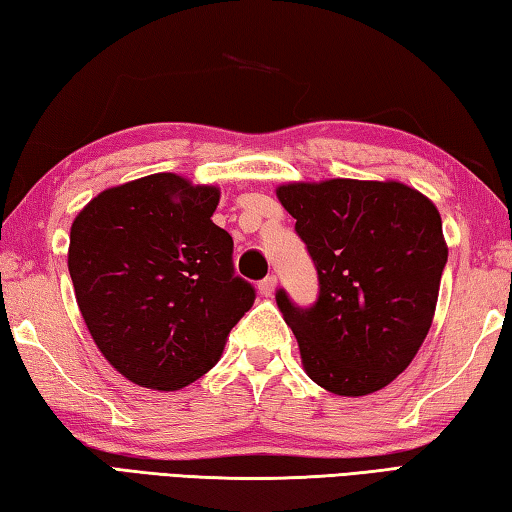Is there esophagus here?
<instances>
[{"instance_id": "obj_1", "label": "esophagus", "mask_w": 512, "mask_h": 512, "mask_svg": "<svg viewBox=\"0 0 512 512\" xmlns=\"http://www.w3.org/2000/svg\"><path fill=\"white\" fill-rule=\"evenodd\" d=\"M275 286H277V277H275V275H266L264 280L257 284L259 293H262L264 297H271V295L275 293Z\"/></svg>"}]
</instances>
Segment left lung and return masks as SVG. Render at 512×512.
<instances>
[{
	"label": "left lung",
	"instance_id": "1",
	"mask_svg": "<svg viewBox=\"0 0 512 512\" xmlns=\"http://www.w3.org/2000/svg\"><path fill=\"white\" fill-rule=\"evenodd\" d=\"M318 273V300H275L313 383L338 396L378 392L430 331L448 262L441 215L396 181L333 179L277 190Z\"/></svg>",
	"mask_w": 512,
	"mask_h": 512
}]
</instances>
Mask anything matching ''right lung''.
I'll return each mask as SVG.
<instances>
[{"label":"right lung","mask_w":512,"mask_h":512,"mask_svg":"<svg viewBox=\"0 0 512 512\" xmlns=\"http://www.w3.org/2000/svg\"><path fill=\"white\" fill-rule=\"evenodd\" d=\"M219 190L176 174L100 192L71 226L69 273L91 338L132 383L181 389L215 367L255 302L232 237L212 224Z\"/></svg>","instance_id":"obj_1"}]
</instances>
